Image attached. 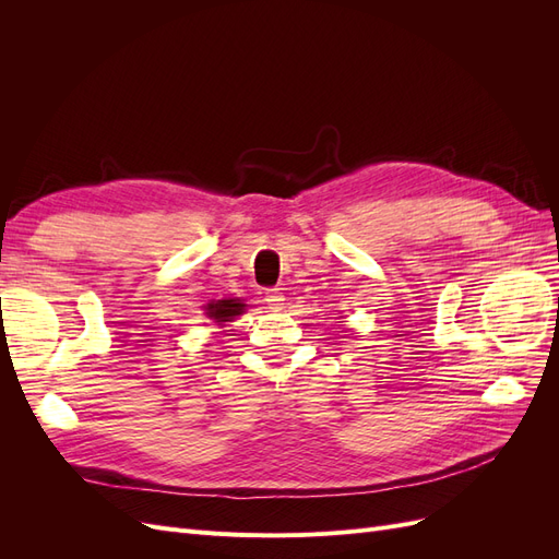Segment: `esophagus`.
<instances>
[{
    "label": "esophagus",
    "mask_w": 559,
    "mask_h": 559,
    "mask_svg": "<svg viewBox=\"0 0 559 559\" xmlns=\"http://www.w3.org/2000/svg\"><path fill=\"white\" fill-rule=\"evenodd\" d=\"M265 306H267V310H273V312L284 310V294H282V289H267L265 292Z\"/></svg>",
    "instance_id": "34e87169"
}]
</instances>
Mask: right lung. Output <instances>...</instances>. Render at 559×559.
Masks as SVG:
<instances>
[{
  "mask_svg": "<svg viewBox=\"0 0 559 559\" xmlns=\"http://www.w3.org/2000/svg\"><path fill=\"white\" fill-rule=\"evenodd\" d=\"M245 308H247L245 302L235 300V298H230V300H212L210 306H207V317L218 321V324H224V321H233L235 317L242 314Z\"/></svg>",
  "mask_w": 559,
  "mask_h": 559,
  "instance_id": "right-lung-1",
  "label": "right lung"
}]
</instances>
